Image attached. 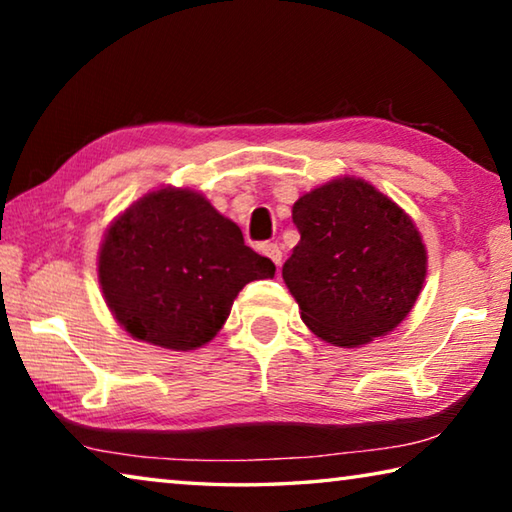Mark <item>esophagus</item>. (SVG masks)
<instances>
[{"mask_svg": "<svg viewBox=\"0 0 512 512\" xmlns=\"http://www.w3.org/2000/svg\"><path fill=\"white\" fill-rule=\"evenodd\" d=\"M262 253L271 259L275 266L282 264V248L277 244H262Z\"/></svg>", "mask_w": 512, "mask_h": 512, "instance_id": "esophagus-1", "label": "esophagus"}]
</instances>
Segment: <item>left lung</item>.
<instances>
[{"label": "left lung", "instance_id": "1", "mask_svg": "<svg viewBox=\"0 0 512 512\" xmlns=\"http://www.w3.org/2000/svg\"><path fill=\"white\" fill-rule=\"evenodd\" d=\"M298 246L282 277L320 339L357 348L397 327L415 305L427 253L413 221L363 180L341 178L293 205Z\"/></svg>", "mask_w": 512, "mask_h": 512}]
</instances>
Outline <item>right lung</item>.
Returning a JSON list of instances; mask_svg holds the SVG:
<instances>
[{
	"instance_id": "obj_1",
	"label": "right lung",
	"mask_w": 512,
	"mask_h": 512,
	"mask_svg": "<svg viewBox=\"0 0 512 512\" xmlns=\"http://www.w3.org/2000/svg\"><path fill=\"white\" fill-rule=\"evenodd\" d=\"M273 275L275 264L244 244L239 225L189 189L140 198L99 253V282L119 325L169 350L212 341L237 293Z\"/></svg>"
}]
</instances>
